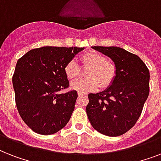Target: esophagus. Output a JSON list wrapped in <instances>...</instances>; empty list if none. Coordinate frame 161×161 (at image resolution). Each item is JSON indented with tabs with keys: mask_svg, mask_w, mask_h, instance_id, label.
Instances as JSON below:
<instances>
[{
	"mask_svg": "<svg viewBox=\"0 0 161 161\" xmlns=\"http://www.w3.org/2000/svg\"><path fill=\"white\" fill-rule=\"evenodd\" d=\"M78 95L80 97V96H83V95H86V93H81V92H78Z\"/></svg>",
	"mask_w": 161,
	"mask_h": 161,
	"instance_id": "esophagus-1",
	"label": "esophagus"
}]
</instances>
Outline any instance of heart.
I'll list each match as a JSON object with an SVG mask.
<instances>
[{
  "label": "heart",
  "mask_w": 161,
  "mask_h": 161,
  "mask_svg": "<svg viewBox=\"0 0 161 161\" xmlns=\"http://www.w3.org/2000/svg\"><path fill=\"white\" fill-rule=\"evenodd\" d=\"M82 65L89 67L87 77L88 80H77L71 83L73 90L88 93L96 90L98 87L106 88L113 83L116 75V68L114 63L107 61L103 54L95 51H89L80 57ZM64 73L68 80H74L79 73V66L74 60L67 63Z\"/></svg>",
  "instance_id": "obj_1"
}]
</instances>
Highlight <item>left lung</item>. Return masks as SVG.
<instances>
[{
  "label": "left lung",
  "mask_w": 161,
  "mask_h": 161,
  "mask_svg": "<svg viewBox=\"0 0 161 161\" xmlns=\"http://www.w3.org/2000/svg\"><path fill=\"white\" fill-rule=\"evenodd\" d=\"M111 58L116 68L113 83L89 93L86 112L94 130L110 137L124 135L139 119L150 93V72L137 55L117 47H92Z\"/></svg>",
  "instance_id": "obj_1"
}]
</instances>
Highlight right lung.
<instances>
[{
  "instance_id": "1",
  "label": "right lung",
  "mask_w": 161,
  "mask_h": 161,
  "mask_svg": "<svg viewBox=\"0 0 161 161\" xmlns=\"http://www.w3.org/2000/svg\"><path fill=\"white\" fill-rule=\"evenodd\" d=\"M83 49L42 47L27 52L17 61L12 78L16 108L34 132L53 135L70 119L78 93H60L69 86L64 68Z\"/></svg>"
}]
</instances>
